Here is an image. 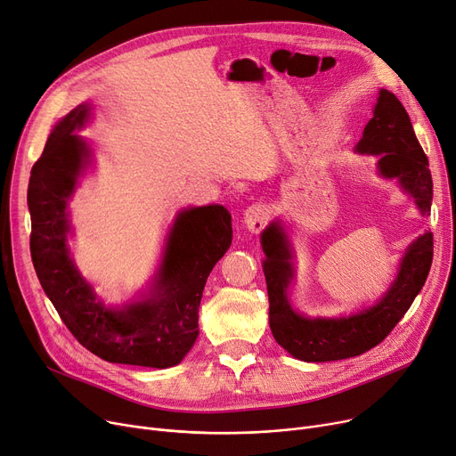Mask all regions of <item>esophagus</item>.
Listing matches in <instances>:
<instances>
[{"mask_svg":"<svg viewBox=\"0 0 456 456\" xmlns=\"http://www.w3.org/2000/svg\"><path fill=\"white\" fill-rule=\"evenodd\" d=\"M268 218H270L268 207L262 205V203H255V205H251V207L246 208L242 222H244V225L248 227L249 232H255V234H256V232H260L262 229H265Z\"/></svg>","mask_w":456,"mask_h":456,"instance_id":"1","label":"esophagus"}]
</instances>
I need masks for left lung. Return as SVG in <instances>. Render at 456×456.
I'll list each match as a JSON object with an SVG mask.
<instances>
[{"instance_id": "1", "label": "left lung", "mask_w": 456, "mask_h": 456, "mask_svg": "<svg viewBox=\"0 0 456 456\" xmlns=\"http://www.w3.org/2000/svg\"><path fill=\"white\" fill-rule=\"evenodd\" d=\"M354 151L377 157V172L395 179L414 198L421 216L430 214L433 177L428 160L416 138L409 112L395 94L380 88L373 116L362 131ZM268 297L270 329L281 347L305 362H329L356 356L385 340L399 323L427 281L433 265V232L425 231L406 248L397 275L382 297L349 316L308 318L292 306L289 289L296 275V253L289 232L279 220L260 234Z\"/></svg>"}]
</instances>
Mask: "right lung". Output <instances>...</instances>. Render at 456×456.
Listing matches in <instances>:
<instances>
[{
  "mask_svg": "<svg viewBox=\"0 0 456 456\" xmlns=\"http://www.w3.org/2000/svg\"><path fill=\"white\" fill-rule=\"evenodd\" d=\"M90 103L69 110L53 127L35 162L28 205L31 258L45 296L77 342L107 362L172 368L194 346L208 273L232 240L231 214L222 205L183 208L166 234L159 268L138 299L107 306L69 256V200L92 162L76 131L90 119Z\"/></svg>",
  "mask_w": 456,
  "mask_h": 456,
  "instance_id": "add662e5",
  "label": "right lung"
}]
</instances>
